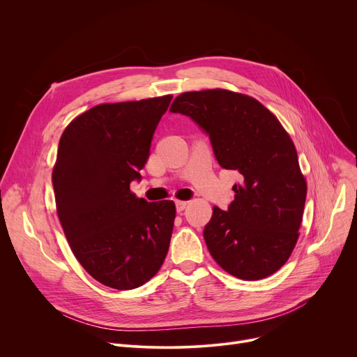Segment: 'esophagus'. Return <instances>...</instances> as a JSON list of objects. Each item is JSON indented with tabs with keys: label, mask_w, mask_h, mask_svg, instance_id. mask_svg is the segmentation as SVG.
Instances as JSON below:
<instances>
[{
	"label": "esophagus",
	"mask_w": 357,
	"mask_h": 357,
	"mask_svg": "<svg viewBox=\"0 0 357 357\" xmlns=\"http://www.w3.org/2000/svg\"><path fill=\"white\" fill-rule=\"evenodd\" d=\"M175 205H176V212H178V213H181V212H183V211H185V208H186L188 203H186V202H183V200H176V202H175Z\"/></svg>",
	"instance_id": "obj_1"
}]
</instances>
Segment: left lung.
I'll return each instance as SVG.
<instances>
[{
    "label": "left lung",
    "instance_id": "1",
    "mask_svg": "<svg viewBox=\"0 0 357 357\" xmlns=\"http://www.w3.org/2000/svg\"><path fill=\"white\" fill-rule=\"evenodd\" d=\"M169 112L205 130L219 165L241 175L229 209L215 206L203 230L212 257L240 280L274 274L298 241L307 199L291 137L259 100L226 89L182 93Z\"/></svg>",
    "mask_w": 357,
    "mask_h": 357
}]
</instances>
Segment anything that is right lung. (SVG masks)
Segmentation results:
<instances>
[{
    "mask_svg": "<svg viewBox=\"0 0 357 357\" xmlns=\"http://www.w3.org/2000/svg\"><path fill=\"white\" fill-rule=\"evenodd\" d=\"M171 94L105 103L65 128L52 172L56 211L80 266L106 287L127 291L161 268L176 215L172 200L130 190L149 157Z\"/></svg>",
    "mask_w": 357,
    "mask_h": 357,
    "instance_id": "1",
    "label": "right lung"
}]
</instances>
